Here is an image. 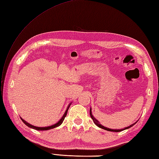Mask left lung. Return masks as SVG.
Listing matches in <instances>:
<instances>
[{
  "mask_svg": "<svg viewBox=\"0 0 159 159\" xmlns=\"http://www.w3.org/2000/svg\"><path fill=\"white\" fill-rule=\"evenodd\" d=\"M90 115L91 118L93 120V121H94L95 125H96L97 126H98V127H100V128L103 129H105V130H108V131H113V132H119V131H122V130H123L127 129H129V128H130V127H131V126H133V125H135L136 124V123H137V122H136L135 123H134V124H133V125H130L129 126H128V127H126V128L123 129H120V130H118H118H117V129H115V130H114V129H109V128H107V127H105V126H102L101 125H100L99 122H98V121L97 120L95 119V118L93 116V114H92L91 109H90Z\"/></svg>",
  "mask_w": 159,
  "mask_h": 159,
  "instance_id": "left-lung-1",
  "label": "left lung"
}]
</instances>
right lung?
<instances>
[{"instance_id":"obj_1","label":"right lung","mask_w":159,"mask_h":159,"mask_svg":"<svg viewBox=\"0 0 159 159\" xmlns=\"http://www.w3.org/2000/svg\"><path fill=\"white\" fill-rule=\"evenodd\" d=\"M70 104H71V103L69 104V105L68 106L67 109H66V111H65V114L63 115L62 118H61V120H60L58 121V122H57V123H56V124H55V125H52V126H47V127H37V126H33V125H32L29 124V123L26 122L25 120H23L22 118H20L22 119V122L24 123V124H25L26 126H29V127H30V128L34 129H35V130H50V129H54V128H55V127H57V126H60V125H61L62 124L63 120H65V118L66 117V114H67L68 109H69V107H70Z\"/></svg>"}]
</instances>
